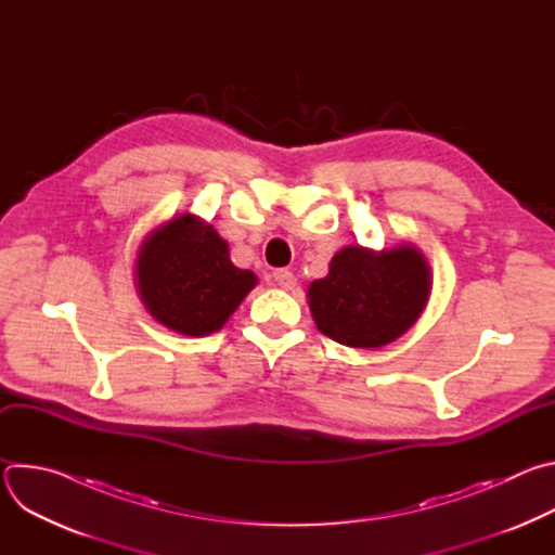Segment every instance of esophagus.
Instances as JSON below:
<instances>
[{"label":"esophagus","mask_w":555,"mask_h":555,"mask_svg":"<svg viewBox=\"0 0 555 555\" xmlns=\"http://www.w3.org/2000/svg\"><path fill=\"white\" fill-rule=\"evenodd\" d=\"M274 283L281 287V289H294L296 287V276L289 272V270H276L272 274Z\"/></svg>","instance_id":"34e87169"}]
</instances>
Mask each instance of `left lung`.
Returning <instances> with one entry per match:
<instances>
[{"label": "left lung", "mask_w": 555, "mask_h": 555, "mask_svg": "<svg viewBox=\"0 0 555 555\" xmlns=\"http://www.w3.org/2000/svg\"><path fill=\"white\" fill-rule=\"evenodd\" d=\"M430 287V268L409 244L382 253L347 246L332 259L330 274L309 285L307 298L325 336L347 347L377 349L415 325Z\"/></svg>", "instance_id": "left-lung-1"}]
</instances>
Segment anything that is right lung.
Instances as JSON below:
<instances>
[{
    "label": "right lung",
    "instance_id": "obj_1",
    "mask_svg": "<svg viewBox=\"0 0 555 555\" xmlns=\"http://www.w3.org/2000/svg\"><path fill=\"white\" fill-rule=\"evenodd\" d=\"M135 279L153 319L184 336L221 330L257 285L250 270L232 266L217 230L193 215L173 217L146 236Z\"/></svg>",
    "mask_w": 555,
    "mask_h": 555
}]
</instances>
